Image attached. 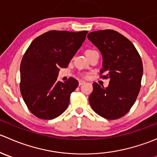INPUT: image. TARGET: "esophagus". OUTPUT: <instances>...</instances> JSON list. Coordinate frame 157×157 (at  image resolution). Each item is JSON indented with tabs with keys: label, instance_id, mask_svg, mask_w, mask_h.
<instances>
[{
	"label": "esophagus",
	"instance_id": "34e87169",
	"mask_svg": "<svg viewBox=\"0 0 157 157\" xmlns=\"http://www.w3.org/2000/svg\"><path fill=\"white\" fill-rule=\"evenodd\" d=\"M84 83H85V82L83 81V80H80V81H79V85H80V86L84 84Z\"/></svg>",
	"mask_w": 157,
	"mask_h": 157
}]
</instances>
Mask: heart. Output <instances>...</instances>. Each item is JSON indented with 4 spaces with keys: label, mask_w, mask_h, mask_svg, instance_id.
Segmentation results:
<instances>
[{
    "label": "heart",
    "mask_w": 157,
    "mask_h": 157,
    "mask_svg": "<svg viewBox=\"0 0 157 157\" xmlns=\"http://www.w3.org/2000/svg\"><path fill=\"white\" fill-rule=\"evenodd\" d=\"M93 51H94V50H87V51H86V54L90 53V52H93ZM83 77H87V75H86V74H85V75L83 76Z\"/></svg>",
    "instance_id": "heart-1"
}]
</instances>
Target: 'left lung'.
Here are the masks:
<instances>
[{"label":"left lung","instance_id":"1","mask_svg":"<svg viewBox=\"0 0 157 157\" xmlns=\"http://www.w3.org/2000/svg\"><path fill=\"white\" fill-rule=\"evenodd\" d=\"M87 38L103 58L100 78L110 80L106 88L93 83L90 104L100 116L118 119L129 112L140 92L143 75L141 58L132 42L115 30L92 32Z\"/></svg>","mask_w":157,"mask_h":157}]
</instances>
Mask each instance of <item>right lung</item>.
Wrapping results in <instances>:
<instances>
[{
	"label": "right lung",
	"instance_id": "1",
	"mask_svg": "<svg viewBox=\"0 0 157 157\" xmlns=\"http://www.w3.org/2000/svg\"><path fill=\"white\" fill-rule=\"evenodd\" d=\"M87 33L51 30L36 38L25 52L20 64V92L37 118L53 119L67 109L78 81L73 77L58 81V71L68 66Z\"/></svg>",
	"mask_w": 157,
	"mask_h": 157
}]
</instances>
